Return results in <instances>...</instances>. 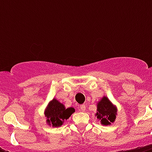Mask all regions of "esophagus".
Returning <instances> with one entry per match:
<instances>
[{"instance_id": "1", "label": "esophagus", "mask_w": 152, "mask_h": 152, "mask_svg": "<svg viewBox=\"0 0 152 152\" xmlns=\"http://www.w3.org/2000/svg\"><path fill=\"white\" fill-rule=\"evenodd\" d=\"M80 110L82 111H85L86 106H85V105H84V104H83V105H80Z\"/></svg>"}]
</instances>
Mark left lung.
Listing matches in <instances>:
<instances>
[{
    "instance_id": "left-lung-1",
    "label": "left lung",
    "mask_w": 152,
    "mask_h": 152,
    "mask_svg": "<svg viewBox=\"0 0 152 152\" xmlns=\"http://www.w3.org/2000/svg\"><path fill=\"white\" fill-rule=\"evenodd\" d=\"M98 119L101 120V123L104 125H108L115 120L117 110L115 106L112 105L110 100L106 97H103L97 105Z\"/></svg>"
}]
</instances>
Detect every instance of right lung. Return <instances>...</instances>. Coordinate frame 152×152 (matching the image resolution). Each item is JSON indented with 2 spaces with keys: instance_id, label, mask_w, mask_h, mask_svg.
I'll list each match as a JSON object with an SVG mask.
<instances>
[{
  "instance_id": "add662e5",
  "label": "right lung",
  "mask_w": 152,
  "mask_h": 152,
  "mask_svg": "<svg viewBox=\"0 0 152 152\" xmlns=\"http://www.w3.org/2000/svg\"><path fill=\"white\" fill-rule=\"evenodd\" d=\"M73 112H75V109L72 107L65 109L63 104L53 99L50 102L46 110V116L48 118L47 122L53 127L61 126Z\"/></svg>"
}]
</instances>
